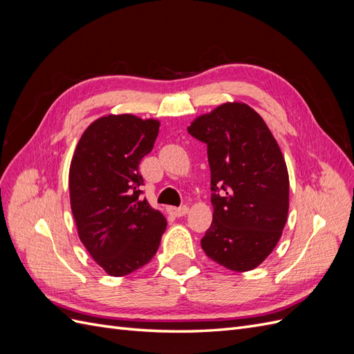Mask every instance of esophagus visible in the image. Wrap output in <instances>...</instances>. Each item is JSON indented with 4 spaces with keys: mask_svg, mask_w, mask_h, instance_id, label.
Here are the masks:
<instances>
[{
    "mask_svg": "<svg viewBox=\"0 0 354 354\" xmlns=\"http://www.w3.org/2000/svg\"><path fill=\"white\" fill-rule=\"evenodd\" d=\"M169 212L173 214V216H176V217H183V216H186V214L189 212V207L183 205V207H180V208H169Z\"/></svg>",
    "mask_w": 354,
    "mask_h": 354,
    "instance_id": "1",
    "label": "esophagus"
}]
</instances>
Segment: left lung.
Segmentation results:
<instances>
[{"label":"left lung","mask_w":354,"mask_h":354,"mask_svg":"<svg viewBox=\"0 0 354 354\" xmlns=\"http://www.w3.org/2000/svg\"><path fill=\"white\" fill-rule=\"evenodd\" d=\"M187 131L207 145L212 223L201 239L212 261L233 272L260 266L282 236L289 208L285 158L251 106L227 102Z\"/></svg>","instance_id":"left-lung-1"}]
</instances>
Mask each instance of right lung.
<instances>
[{
    "mask_svg": "<svg viewBox=\"0 0 354 354\" xmlns=\"http://www.w3.org/2000/svg\"><path fill=\"white\" fill-rule=\"evenodd\" d=\"M158 120L131 113L91 122L69 168L71 209L91 259L111 276H125L153 259L167 227L162 212L140 199L138 164L153 149Z\"/></svg>",
    "mask_w": 354,
    "mask_h": 354,
    "instance_id": "right-lung-1",
    "label": "right lung"
}]
</instances>
